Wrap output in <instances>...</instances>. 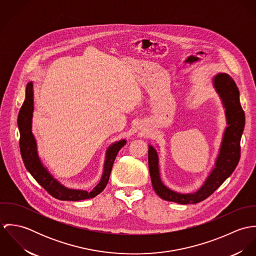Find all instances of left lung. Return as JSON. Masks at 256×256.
Returning <instances> with one entry per match:
<instances>
[{
  "label": "left lung",
  "instance_id": "1",
  "mask_svg": "<svg viewBox=\"0 0 256 256\" xmlns=\"http://www.w3.org/2000/svg\"><path fill=\"white\" fill-rule=\"evenodd\" d=\"M213 84L224 108L226 128L224 132L215 168L204 184L194 193L182 194L166 187L160 180L158 156L154 146H148V162L152 188L164 200L178 204L199 203L213 194L232 174L240 158V138L244 129L246 116L240 102V92L234 80L226 73L217 74Z\"/></svg>",
  "mask_w": 256,
  "mask_h": 256
}]
</instances>
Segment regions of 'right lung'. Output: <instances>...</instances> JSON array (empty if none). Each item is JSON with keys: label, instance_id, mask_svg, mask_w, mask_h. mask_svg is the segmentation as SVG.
<instances>
[{"label": "right lung", "instance_id": "1", "mask_svg": "<svg viewBox=\"0 0 256 256\" xmlns=\"http://www.w3.org/2000/svg\"><path fill=\"white\" fill-rule=\"evenodd\" d=\"M34 108V84L32 82H30L26 86V100L20 108L18 118V125L20 135V154L28 172L51 196L58 200L80 201L94 198L98 195L106 187L110 180V174L115 158L119 150L126 144V140H120L118 142H115L108 148L102 180L90 192H88L86 190L70 189L62 185L52 176V174H50V172L42 164L38 156L36 141L32 131Z\"/></svg>", "mask_w": 256, "mask_h": 256}]
</instances>
